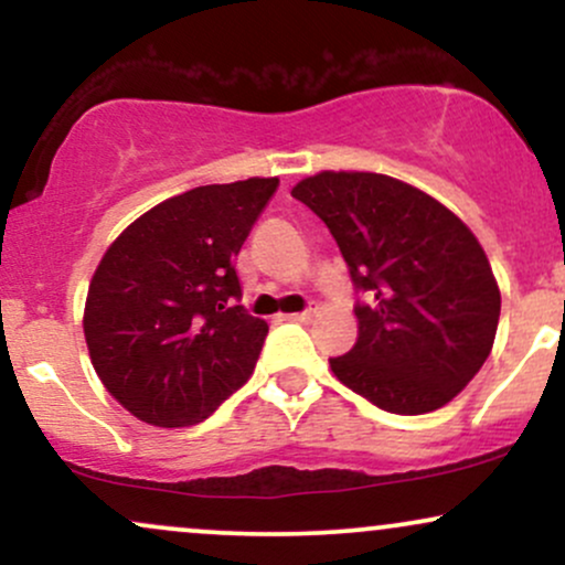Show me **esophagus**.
<instances>
[{
  "instance_id": "34e87169",
  "label": "esophagus",
  "mask_w": 565,
  "mask_h": 565,
  "mask_svg": "<svg viewBox=\"0 0 565 565\" xmlns=\"http://www.w3.org/2000/svg\"><path fill=\"white\" fill-rule=\"evenodd\" d=\"M316 310L308 308V310H300V313H291V316H284L287 321H295V323H308L310 319H313Z\"/></svg>"
}]
</instances>
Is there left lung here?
<instances>
[{"label": "left lung", "mask_w": 565, "mask_h": 565, "mask_svg": "<svg viewBox=\"0 0 565 565\" xmlns=\"http://www.w3.org/2000/svg\"><path fill=\"white\" fill-rule=\"evenodd\" d=\"M345 257L359 340L329 359L342 385L391 414L436 412L476 377L499 323V287L468 225L377 172H321L291 188Z\"/></svg>", "instance_id": "8db88e82"}]
</instances>
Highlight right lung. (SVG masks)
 <instances>
[{
	"instance_id": "obj_1",
	"label": "right lung",
	"mask_w": 565,
	"mask_h": 565,
	"mask_svg": "<svg viewBox=\"0 0 565 565\" xmlns=\"http://www.w3.org/2000/svg\"><path fill=\"white\" fill-rule=\"evenodd\" d=\"M276 178L161 201L108 246L84 308L106 391L148 425L204 423L255 372L268 323L242 305L238 249Z\"/></svg>"
}]
</instances>
